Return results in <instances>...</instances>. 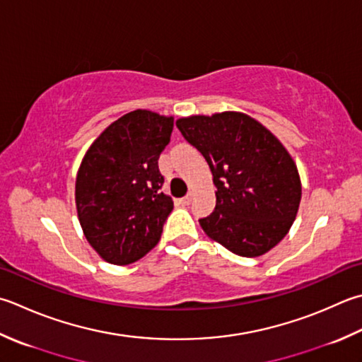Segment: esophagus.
<instances>
[{"label": "esophagus", "mask_w": 362, "mask_h": 362, "mask_svg": "<svg viewBox=\"0 0 362 362\" xmlns=\"http://www.w3.org/2000/svg\"><path fill=\"white\" fill-rule=\"evenodd\" d=\"M191 199H193V193H188L185 197H182V199L179 201L182 205H188L191 202Z\"/></svg>", "instance_id": "obj_1"}]
</instances>
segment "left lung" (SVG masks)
<instances>
[{
  "mask_svg": "<svg viewBox=\"0 0 362 362\" xmlns=\"http://www.w3.org/2000/svg\"><path fill=\"white\" fill-rule=\"evenodd\" d=\"M207 160L216 187L202 230L226 250L259 257L278 245L298 214L301 180L292 155L259 120L240 111L175 120Z\"/></svg>",
  "mask_w": 362,
  "mask_h": 362,
  "instance_id": "obj_1",
  "label": "left lung"
}]
</instances>
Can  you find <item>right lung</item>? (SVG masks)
Returning a JSON list of instances; mask_svg holds the SVG:
<instances>
[{
	"instance_id": "1",
	"label": "right lung",
	"mask_w": 362,
	"mask_h": 362,
	"mask_svg": "<svg viewBox=\"0 0 362 362\" xmlns=\"http://www.w3.org/2000/svg\"><path fill=\"white\" fill-rule=\"evenodd\" d=\"M173 127V116L134 110L106 127L84 153L76 214L89 245L110 264H133L160 242L174 202L160 191L158 158Z\"/></svg>"
}]
</instances>
